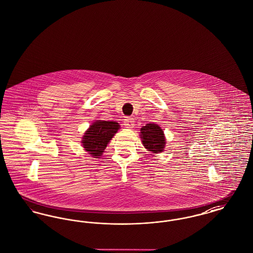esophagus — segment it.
Segmentation results:
<instances>
[{"mask_svg": "<svg viewBox=\"0 0 253 253\" xmlns=\"http://www.w3.org/2000/svg\"><path fill=\"white\" fill-rule=\"evenodd\" d=\"M124 126H125L126 128H129V129L133 128V126H134V121H133V119H132V118H126V119L124 120Z\"/></svg>", "mask_w": 253, "mask_h": 253, "instance_id": "obj_1", "label": "esophagus"}]
</instances>
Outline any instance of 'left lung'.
<instances>
[{
  "label": "left lung",
  "instance_id": "1",
  "mask_svg": "<svg viewBox=\"0 0 253 253\" xmlns=\"http://www.w3.org/2000/svg\"><path fill=\"white\" fill-rule=\"evenodd\" d=\"M140 137L142 139V144L149 152L158 154L164 151L166 145L165 135L157 124H146L140 129Z\"/></svg>",
  "mask_w": 253,
  "mask_h": 253
}]
</instances>
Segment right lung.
Instances as JSON below:
<instances>
[{
	"instance_id": "right-lung-1",
	"label": "right lung",
	"mask_w": 253,
	"mask_h": 253,
	"mask_svg": "<svg viewBox=\"0 0 253 253\" xmlns=\"http://www.w3.org/2000/svg\"><path fill=\"white\" fill-rule=\"evenodd\" d=\"M120 128V124L116 121H95L83 136L82 143L85 151L91 157L99 158Z\"/></svg>"
}]
</instances>
